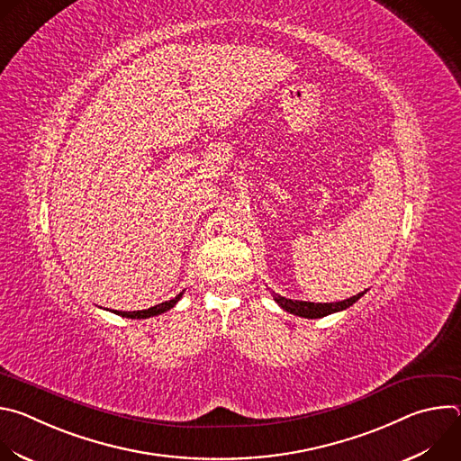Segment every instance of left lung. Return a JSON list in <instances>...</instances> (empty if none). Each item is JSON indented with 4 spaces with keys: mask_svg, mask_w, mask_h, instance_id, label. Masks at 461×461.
<instances>
[{
    "mask_svg": "<svg viewBox=\"0 0 461 461\" xmlns=\"http://www.w3.org/2000/svg\"><path fill=\"white\" fill-rule=\"evenodd\" d=\"M366 294L361 292L350 299H345V301H339V303H308V301H294V299H286L283 295H277L274 294V299L276 303L294 313V315H299V317H306V319H319V317H324V315H330V313H336V312H341V310H347L350 308L356 301H359L363 295Z\"/></svg>",
    "mask_w": 461,
    "mask_h": 461,
    "instance_id": "obj_1",
    "label": "left lung"
}]
</instances>
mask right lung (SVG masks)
<instances>
[{
    "label": "right lung",
    "mask_w": 461,
    "mask_h": 461,
    "mask_svg": "<svg viewBox=\"0 0 461 461\" xmlns=\"http://www.w3.org/2000/svg\"><path fill=\"white\" fill-rule=\"evenodd\" d=\"M182 294H184V292H180L176 297H173V299H169V301H166V303H160V304H157V306H151V308H148V310H137V312H116V310H114V313H116V315H122V317H131V319H148V317H153V315H160V313L171 310V308L180 301Z\"/></svg>",
    "instance_id": "right-lung-1"
}]
</instances>
